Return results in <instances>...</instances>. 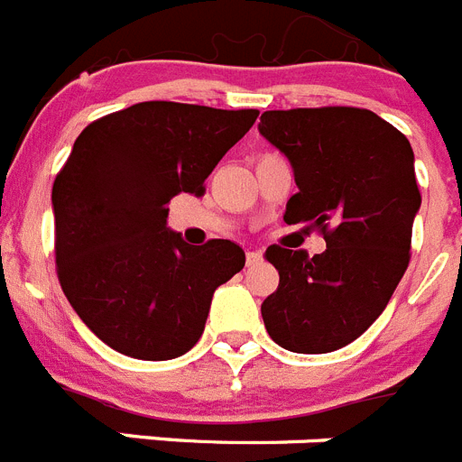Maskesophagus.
<instances>
[{
  "label": "esophagus",
  "mask_w": 462,
  "mask_h": 462,
  "mask_svg": "<svg viewBox=\"0 0 462 462\" xmlns=\"http://www.w3.org/2000/svg\"><path fill=\"white\" fill-rule=\"evenodd\" d=\"M263 259V254H261V252H247V266H256V263H259V261Z\"/></svg>",
  "instance_id": "esophagus-1"
}]
</instances>
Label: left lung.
<instances>
[{"label":"left lung","instance_id":"left-lung-1","mask_svg":"<svg viewBox=\"0 0 462 462\" xmlns=\"http://www.w3.org/2000/svg\"><path fill=\"white\" fill-rule=\"evenodd\" d=\"M259 132L293 169L284 222H310L326 240L314 256L268 247L280 284L261 317L289 352H336L373 326L407 271L421 208L414 152L393 125L352 106L266 110Z\"/></svg>","mask_w":462,"mask_h":462}]
</instances>
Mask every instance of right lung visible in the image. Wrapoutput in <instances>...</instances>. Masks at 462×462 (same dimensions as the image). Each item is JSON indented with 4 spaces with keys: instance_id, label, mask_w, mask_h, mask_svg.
<instances>
[{
    "instance_id": "1",
    "label": "right lung",
    "mask_w": 462,
    "mask_h": 462,
    "mask_svg": "<svg viewBox=\"0 0 462 462\" xmlns=\"http://www.w3.org/2000/svg\"><path fill=\"white\" fill-rule=\"evenodd\" d=\"M259 110L143 101L94 120L52 185L57 277L71 308L116 352L182 356L212 293L243 271L231 240L189 245L166 226L180 191L203 196L219 159Z\"/></svg>"
}]
</instances>
